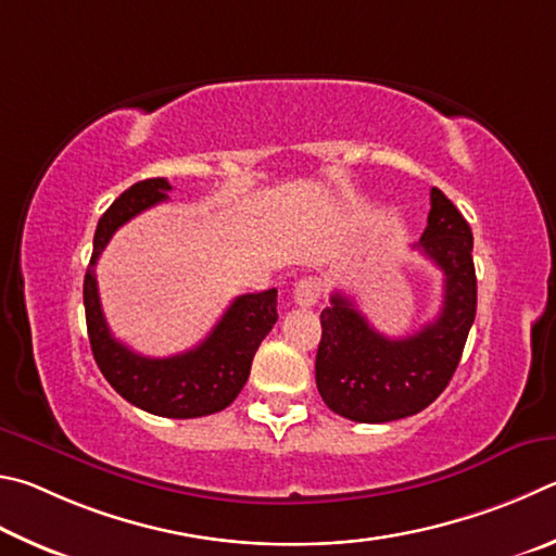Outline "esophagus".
Returning <instances> with one entry per match:
<instances>
[{"instance_id": "obj_1", "label": "esophagus", "mask_w": 556, "mask_h": 556, "mask_svg": "<svg viewBox=\"0 0 556 556\" xmlns=\"http://www.w3.org/2000/svg\"><path fill=\"white\" fill-rule=\"evenodd\" d=\"M319 295H323V280L319 278H303L295 283L293 300L300 307H313L319 303Z\"/></svg>"}]
</instances>
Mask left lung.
<instances>
[{"label":"left lung","mask_w":556,"mask_h":556,"mask_svg":"<svg viewBox=\"0 0 556 556\" xmlns=\"http://www.w3.org/2000/svg\"><path fill=\"white\" fill-rule=\"evenodd\" d=\"M427 227L415 249L444 273L434 323L391 339L368 325L344 293L323 309L315 358L317 391L327 407L354 422H393L425 410L450 386L476 317L473 233L442 190L430 192Z\"/></svg>","instance_id":"1"}]
</instances>
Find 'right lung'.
<instances>
[{
  "label": "right lung",
  "instance_id": "obj_1",
  "mask_svg": "<svg viewBox=\"0 0 556 556\" xmlns=\"http://www.w3.org/2000/svg\"><path fill=\"white\" fill-rule=\"evenodd\" d=\"M168 190L170 182L165 178L141 180L124 190L102 214L85 273L83 300L94 362L114 391L151 415L188 420L224 410L241 393L249 381L253 354L278 319V290L239 295L212 332L190 352L149 358L116 342L100 305L94 263L122 224L168 200Z\"/></svg>",
  "mask_w": 556,
  "mask_h": 556
}]
</instances>
